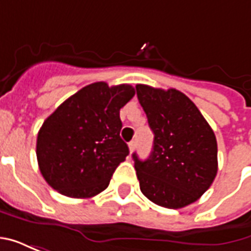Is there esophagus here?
<instances>
[{"mask_svg": "<svg viewBox=\"0 0 251 251\" xmlns=\"http://www.w3.org/2000/svg\"><path fill=\"white\" fill-rule=\"evenodd\" d=\"M134 149H136V141H130L129 142V151H130V153L134 152Z\"/></svg>", "mask_w": 251, "mask_h": 251, "instance_id": "obj_1", "label": "esophagus"}]
</instances>
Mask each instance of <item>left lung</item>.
I'll use <instances>...</instances> for the list:
<instances>
[{
	"instance_id": "8db88e82",
	"label": "left lung",
	"mask_w": 251,
	"mask_h": 251,
	"mask_svg": "<svg viewBox=\"0 0 251 251\" xmlns=\"http://www.w3.org/2000/svg\"><path fill=\"white\" fill-rule=\"evenodd\" d=\"M136 91L154 133L149 158L142 161L133 153L141 192L165 208L194 203L210 188L218 172L214 131L179 90L137 84Z\"/></svg>"
}]
</instances>
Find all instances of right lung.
I'll return each mask as SVG.
<instances>
[{
    "instance_id": "obj_1",
    "label": "right lung",
    "mask_w": 251,
    "mask_h": 251,
    "mask_svg": "<svg viewBox=\"0 0 251 251\" xmlns=\"http://www.w3.org/2000/svg\"><path fill=\"white\" fill-rule=\"evenodd\" d=\"M136 90L130 84L91 83L66 99L40 127L36 144L39 168L62 195L93 198L107 188L129 148L122 141L120 110Z\"/></svg>"
}]
</instances>
